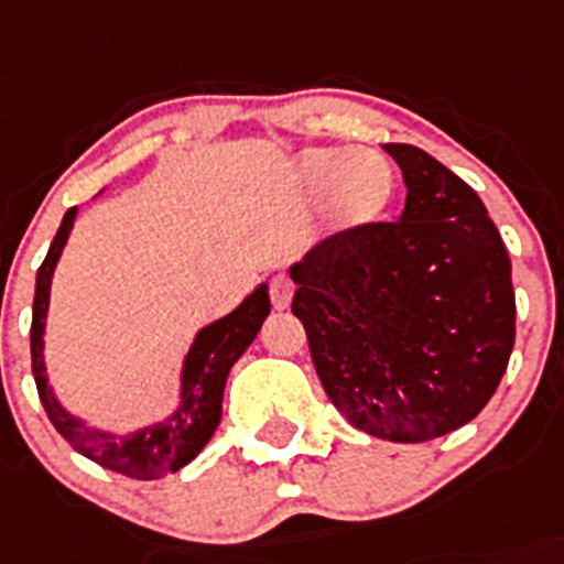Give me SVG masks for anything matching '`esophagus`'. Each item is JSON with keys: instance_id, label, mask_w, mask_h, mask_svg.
<instances>
[{"instance_id": "obj_1", "label": "esophagus", "mask_w": 564, "mask_h": 564, "mask_svg": "<svg viewBox=\"0 0 564 564\" xmlns=\"http://www.w3.org/2000/svg\"><path fill=\"white\" fill-rule=\"evenodd\" d=\"M292 294H294V286H292V281H289V278H283V275L272 278L270 300H272V306H275L278 312L289 308V303H292Z\"/></svg>"}]
</instances>
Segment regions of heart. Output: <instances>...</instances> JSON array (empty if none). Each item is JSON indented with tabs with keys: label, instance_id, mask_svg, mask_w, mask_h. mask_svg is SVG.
<instances>
[{
	"label": "heart",
	"instance_id": "obj_1",
	"mask_svg": "<svg viewBox=\"0 0 564 564\" xmlns=\"http://www.w3.org/2000/svg\"><path fill=\"white\" fill-rule=\"evenodd\" d=\"M294 175L306 194L328 192V217L341 230L381 219L394 192L392 166L372 150H306L294 161Z\"/></svg>",
	"mask_w": 564,
	"mask_h": 564
}]
</instances>
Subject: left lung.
<instances>
[{"instance_id":"obj_1","label":"left lung","mask_w":564,"mask_h":564,"mask_svg":"<svg viewBox=\"0 0 564 564\" xmlns=\"http://www.w3.org/2000/svg\"><path fill=\"white\" fill-rule=\"evenodd\" d=\"M398 223L341 230L289 270L325 394L378 440L425 442L489 403L514 347L512 261L478 194L412 144Z\"/></svg>"}]
</instances>
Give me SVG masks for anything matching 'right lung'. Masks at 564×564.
Instances as JSON below:
<instances>
[{"mask_svg": "<svg viewBox=\"0 0 564 564\" xmlns=\"http://www.w3.org/2000/svg\"><path fill=\"white\" fill-rule=\"evenodd\" d=\"M75 217L77 208H68L63 214L61 228H57L44 264L39 267V275H35L30 354H33V376L35 387H39V398L57 434L72 448L80 451L83 456L102 465L105 470L122 473V476L130 478H161L188 465L217 431L219 417H223V392L228 372L250 347V341L256 339L261 325H264L267 314H270V294L261 283L236 312L199 330L186 361H183L181 406L175 409V414H170L163 423L147 425V429L133 431L128 436L88 429L80 417L68 414L57 403L55 392L46 383L44 367V325L46 308H50L52 272H55L57 258L66 247Z\"/></svg>", "mask_w": 564, "mask_h": 564, "instance_id": "right-lung-1", "label": "right lung"}]
</instances>
